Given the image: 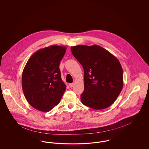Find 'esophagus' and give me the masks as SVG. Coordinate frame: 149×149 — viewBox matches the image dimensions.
<instances>
[{
	"label": "esophagus",
	"instance_id": "34e87169",
	"mask_svg": "<svg viewBox=\"0 0 149 149\" xmlns=\"http://www.w3.org/2000/svg\"><path fill=\"white\" fill-rule=\"evenodd\" d=\"M74 85V83H70V84H69V86H70V87L71 88V87H72Z\"/></svg>",
	"mask_w": 149,
	"mask_h": 149
}]
</instances>
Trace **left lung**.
Segmentation results:
<instances>
[{"mask_svg": "<svg viewBox=\"0 0 149 149\" xmlns=\"http://www.w3.org/2000/svg\"><path fill=\"white\" fill-rule=\"evenodd\" d=\"M71 50L84 69L82 103L97 110L112 105L123 85V72L119 60L109 51L96 45H78L71 47Z\"/></svg>", "mask_w": 149, "mask_h": 149, "instance_id": "1", "label": "left lung"}]
</instances>
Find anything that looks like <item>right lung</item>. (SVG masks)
<instances>
[{
	"label": "right lung",
	"instance_id": "right-lung-1",
	"mask_svg": "<svg viewBox=\"0 0 149 149\" xmlns=\"http://www.w3.org/2000/svg\"><path fill=\"white\" fill-rule=\"evenodd\" d=\"M65 46L52 45L37 51L29 58L22 77V86L29 104L47 112L57 106L66 86L61 78L60 61Z\"/></svg>",
	"mask_w": 149,
	"mask_h": 149
}]
</instances>
